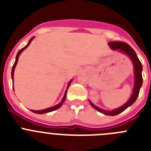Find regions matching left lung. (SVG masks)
<instances>
[{"label":"left lung","instance_id":"left-lung-1","mask_svg":"<svg viewBox=\"0 0 151 151\" xmlns=\"http://www.w3.org/2000/svg\"><path fill=\"white\" fill-rule=\"evenodd\" d=\"M109 45H110V47L113 50H119V51L127 54L130 57L131 60L132 61L134 69V86L133 93L132 96H131L130 99L125 103V104L122 105V106H120L118 109L111 110V111L102 110L101 108L97 107L95 105L93 104L90 101H89V102H90V104L95 110H97V111L101 112V113H104L105 115L116 116L118 115L119 113L123 112L125 110H126L131 105H132L134 103V101H136V99H137V97H138V94H139L140 88H141V85H142V82H143L142 73H141V72H142V64H141V61L138 59V56H137L136 53L134 52V50L125 42H122V41H111V42L109 43Z\"/></svg>","mask_w":151,"mask_h":151}]
</instances>
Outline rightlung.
<instances>
[{"mask_svg": "<svg viewBox=\"0 0 151 151\" xmlns=\"http://www.w3.org/2000/svg\"><path fill=\"white\" fill-rule=\"evenodd\" d=\"M32 39H33V38H31V39L29 40V43L27 44V45H26V46L24 47L23 48L20 49V50H19L18 53H17V57H16V61H15V63H14V64H13V67H12V73H11V76H12V79H13V73H14V69H15L16 66H17V61H18L19 57V55H20L21 53H22V52L23 51V50H25V49H26L28 46H29V44L31 43V41H32ZM71 82H72V80H71V81H70V82H69V84H68L67 89H66V92H65V94H64V97H63L62 101H61V102L59 104L56 105V106H52V107L47 108V109H45V110H31V111L33 112V113H38V114H43V113H49V112L54 111V110H57V109H59V108L61 106H62V104H63V102H64V101H65V100H66V92H67V90H68V88H69V85H70V84H71ZM13 91H14V90H13Z\"/></svg>", "mask_w": 151, "mask_h": 151, "instance_id": "add662e5", "label": "right lung"}]
</instances>
